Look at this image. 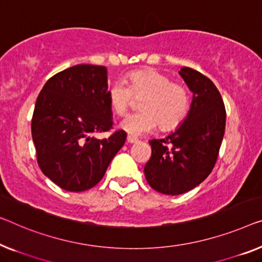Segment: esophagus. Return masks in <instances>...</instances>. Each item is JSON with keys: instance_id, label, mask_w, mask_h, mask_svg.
Returning a JSON list of instances; mask_svg holds the SVG:
<instances>
[{"instance_id": "obj_1", "label": "esophagus", "mask_w": 262, "mask_h": 262, "mask_svg": "<svg viewBox=\"0 0 262 262\" xmlns=\"http://www.w3.org/2000/svg\"><path fill=\"white\" fill-rule=\"evenodd\" d=\"M127 142L128 143H136L138 142V139L133 138V136H127Z\"/></svg>"}]
</instances>
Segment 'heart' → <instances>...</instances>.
Wrapping results in <instances>:
<instances>
[{
    "instance_id": "b5f03b06",
    "label": "heart",
    "mask_w": 262,
    "mask_h": 262,
    "mask_svg": "<svg viewBox=\"0 0 262 262\" xmlns=\"http://www.w3.org/2000/svg\"><path fill=\"white\" fill-rule=\"evenodd\" d=\"M127 84L118 81L108 89L107 97L112 111L123 115L133 103V96L143 97L142 112L134 113L120 122V128L130 136L153 132L159 124L161 130L178 126L189 108V93L185 85L171 82L165 74L154 69H141L127 76Z\"/></svg>"
}]
</instances>
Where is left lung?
Instances as JSON below:
<instances>
[{
	"instance_id": "8db88e82",
	"label": "left lung",
	"mask_w": 262,
	"mask_h": 262,
	"mask_svg": "<svg viewBox=\"0 0 262 262\" xmlns=\"http://www.w3.org/2000/svg\"><path fill=\"white\" fill-rule=\"evenodd\" d=\"M179 74L193 93L189 112L174 133L150 140L151 156L144 166L149 186L167 195L188 192L208 177L226 126L225 104L215 84L192 68L182 67Z\"/></svg>"
}]
</instances>
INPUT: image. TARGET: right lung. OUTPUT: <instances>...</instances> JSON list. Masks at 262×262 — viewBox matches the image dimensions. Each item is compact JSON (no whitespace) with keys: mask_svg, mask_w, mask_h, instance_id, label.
I'll use <instances>...</instances> for the list:
<instances>
[{"mask_svg":"<svg viewBox=\"0 0 262 262\" xmlns=\"http://www.w3.org/2000/svg\"><path fill=\"white\" fill-rule=\"evenodd\" d=\"M107 75L103 66L77 64L50 77L38 94L31 120L37 163L68 192L97 185L126 141L123 130L93 136L113 127Z\"/></svg>","mask_w":262,"mask_h":262,"instance_id":"add662e5","label":"right lung"}]
</instances>
